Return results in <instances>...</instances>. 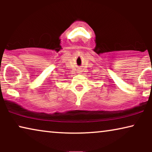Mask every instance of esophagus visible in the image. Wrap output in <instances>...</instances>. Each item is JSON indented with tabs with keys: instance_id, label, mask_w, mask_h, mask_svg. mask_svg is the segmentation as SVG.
Returning <instances> with one entry per match:
<instances>
[{
	"instance_id": "34e87169",
	"label": "esophagus",
	"mask_w": 152,
	"mask_h": 152,
	"mask_svg": "<svg viewBox=\"0 0 152 152\" xmlns=\"http://www.w3.org/2000/svg\"><path fill=\"white\" fill-rule=\"evenodd\" d=\"M81 72H82V70H78V72H80V73H81Z\"/></svg>"
}]
</instances>
